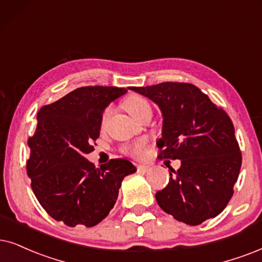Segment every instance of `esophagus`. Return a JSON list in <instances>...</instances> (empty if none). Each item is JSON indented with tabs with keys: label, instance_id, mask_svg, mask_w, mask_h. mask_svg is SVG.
<instances>
[{
	"label": "esophagus",
	"instance_id": "obj_1",
	"mask_svg": "<svg viewBox=\"0 0 262 262\" xmlns=\"http://www.w3.org/2000/svg\"><path fill=\"white\" fill-rule=\"evenodd\" d=\"M150 169V165H146V164H138V170L139 171H142V173H146Z\"/></svg>",
	"mask_w": 262,
	"mask_h": 262
}]
</instances>
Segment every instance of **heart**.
<instances>
[{"label":"heart","instance_id":"b5f03b06","mask_svg":"<svg viewBox=\"0 0 262 262\" xmlns=\"http://www.w3.org/2000/svg\"><path fill=\"white\" fill-rule=\"evenodd\" d=\"M123 106L125 110L129 112V114L133 116L134 118L140 117V116L144 114L145 111L148 110V108H151L150 104H148L147 100H145L144 98L139 97V95H135V94L128 95V97L124 99ZM112 110H114L112 106H107L106 108H105L104 114H102V116H101V123L102 124L106 123L108 117H110L112 114ZM124 151L129 155L138 156V157H140V156L145 154V142L144 141L134 142V144L124 147Z\"/></svg>","mask_w":262,"mask_h":262}]
</instances>
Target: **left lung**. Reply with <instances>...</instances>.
Listing matches in <instances>:
<instances>
[{
  "label": "left lung",
  "mask_w": 262,
  "mask_h": 262,
  "mask_svg": "<svg viewBox=\"0 0 262 262\" xmlns=\"http://www.w3.org/2000/svg\"><path fill=\"white\" fill-rule=\"evenodd\" d=\"M129 89L160 107V157L181 161L156 193L158 205L191 226L217 216L232 197L242 165L232 121L193 84L164 82Z\"/></svg>",
  "instance_id": "8db88e82"
}]
</instances>
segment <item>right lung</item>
I'll return each instance as SVG.
<instances>
[{"label": "right lung", "instance_id": "obj_1", "mask_svg": "<svg viewBox=\"0 0 262 262\" xmlns=\"http://www.w3.org/2000/svg\"><path fill=\"white\" fill-rule=\"evenodd\" d=\"M125 93V88L81 87L38 111L26 170L36 198L53 219L70 227L95 226L114 208L123 179L137 171L123 158L100 168L85 158L94 150L105 108Z\"/></svg>", "mask_w": 262, "mask_h": 262}]
</instances>
